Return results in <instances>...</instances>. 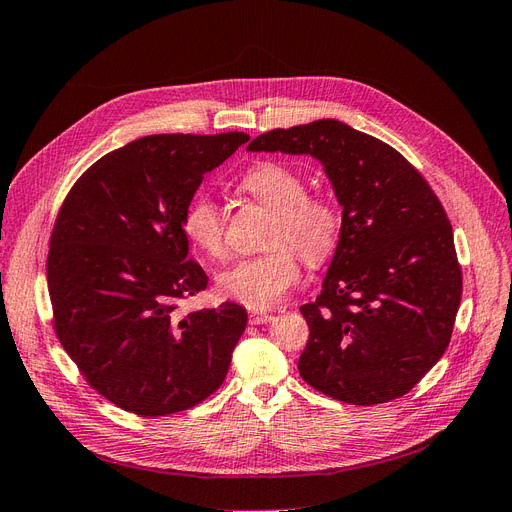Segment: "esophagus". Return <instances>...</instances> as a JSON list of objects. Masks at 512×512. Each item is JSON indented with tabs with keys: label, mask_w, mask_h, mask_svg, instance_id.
Segmentation results:
<instances>
[{
	"label": "esophagus",
	"mask_w": 512,
	"mask_h": 512,
	"mask_svg": "<svg viewBox=\"0 0 512 512\" xmlns=\"http://www.w3.org/2000/svg\"><path fill=\"white\" fill-rule=\"evenodd\" d=\"M274 316L272 314H266V312H251L249 314V323L251 325H266V323H270Z\"/></svg>",
	"instance_id": "obj_1"
}]
</instances>
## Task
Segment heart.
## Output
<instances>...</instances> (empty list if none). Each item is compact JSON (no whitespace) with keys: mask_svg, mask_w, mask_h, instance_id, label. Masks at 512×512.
Here are the masks:
<instances>
[{"mask_svg":"<svg viewBox=\"0 0 512 512\" xmlns=\"http://www.w3.org/2000/svg\"><path fill=\"white\" fill-rule=\"evenodd\" d=\"M242 194L272 213L266 246L270 251L244 257L217 276L219 291L238 304L266 310L276 306L301 274V258L318 263L331 255L339 213L335 202L316 192H306V179L295 168L266 160L257 162L240 177ZM181 227L185 238L206 257L227 255L225 219L215 200L196 194L187 202Z\"/></svg>","mask_w":512,"mask_h":512,"instance_id":"b5f03b06","label":"heart"}]
</instances>
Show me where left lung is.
Returning <instances> with one entry per match:
<instances>
[{
  "label": "left lung",
  "instance_id": "obj_1",
  "mask_svg": "<svg viewBox=\"0 0 512 512\" xmlns=\"http://www.w3.org/2000/svg\"><path fill=\"white\" fill-rule=\"evenodd\" d=\"M251 151L310 154L344 206L339 242L312 304L299 375L350 405L407 394L449 346L462 270L443 204L388 143L337 120L268 130Z\"/></svg>",
  "mask_w": 512,
  "mask_h": 512
}]
</instances>
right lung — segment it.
Listing matches in <instances>:
<instances>
[{"label":"right lung","instance_id":"right-lung-1","mask_svg":"<svg viewBox=\"0 0 512 512\" xmlns=\"http://www.w3.org/2000/svg\"><path fill=\"white\" fill-rule=\"evenodd\" d=\"M249 141L151 135L113 149L73 183L46 261L52 325L84 380L141 418L179 413L225 380L246 310L179 312L208 278L181 217L208 170Z\"/></svg>","mask_w":512,"mask_h":512}]
</instances>
